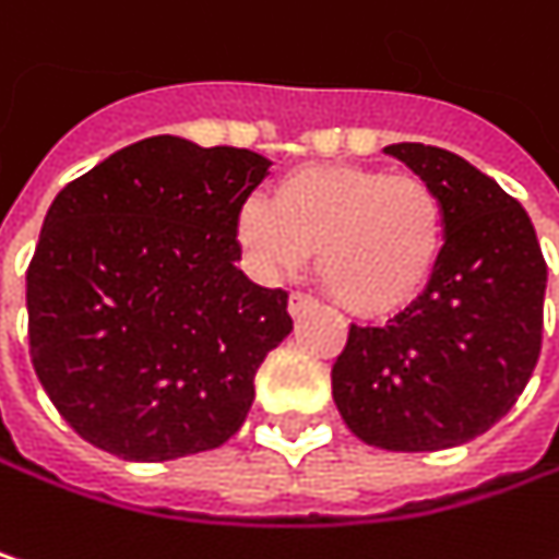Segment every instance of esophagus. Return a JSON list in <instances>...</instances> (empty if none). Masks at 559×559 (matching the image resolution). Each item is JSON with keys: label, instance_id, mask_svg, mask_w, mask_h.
<instances>
[{"label": "esophagus", "instance_id": "34e87169", "mask_svg": "<svg viewBox=\"0 0 559 559\" xmlns=\"http://www.w3.org/2000/svg\"><path fill=\"white\" fill-rule=\"evenodd\" d=\"M311 308H314V299H311V296H301V293H293V296H289V314H293V318H301V314L311 311Z\"/></svg>", "mask_w": 559, "mask_h": 559}]
</instances>
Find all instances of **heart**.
<instances>
[{
    "instance_id": "1",
    "label": "heart",
    "mask_w": 559,
    "mask_h": 559,
    "mask_svg": "<svg viewBox=\"0 0 559 559\" xmlns=\"http://www.w3.org/2000/svg\"><path fill=\"white\" fill-rule=\"evenodd\" d=\"M235 228L263 273H293L318 254V283L340 308L388 318L429 286L445 248V206L417 175L301 165L280 178L270 206L248 200Z\"/></svg>"
}]
</instances>
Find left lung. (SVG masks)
<instances>
[{
    "label": "left lung",
    "instance_id": "1",
    "mask_svg": "<svg viewBox=\"0 0 559 559\" xmlns=\"http://www.w3.org/2000/svg\"><path fill=\"white\" fill-rule=\"evenodd\" d=\"M445 206V248L411 308L384 328L349 324L331 384L340 417L388 452H439L512 411L538 366L547 263L522 203L455 152L384 148Z\"/></svg>",
    "mask_w": 559,
    "mask_h": 559
}]
</instances>
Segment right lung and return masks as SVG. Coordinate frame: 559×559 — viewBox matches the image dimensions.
<instances>
[{
	"instance_id": "obj_1",
	"label": "right lung",
	"mask_w": 559,
	"mask_h": 559,
	"mask_svg": "<svg viewBox=\"0 0 559 559\" xmlns=\"http://www.w3.org/2000/svg\"><path fill=\"white\" fill-rule=\"evenodd\" d=\"M270 162L178 136L133 142L66 183L27 266L34 372L95 449L171 461L219 449L293 331L283 289L235 260Z\"/></svg>"
}]
</instances>
